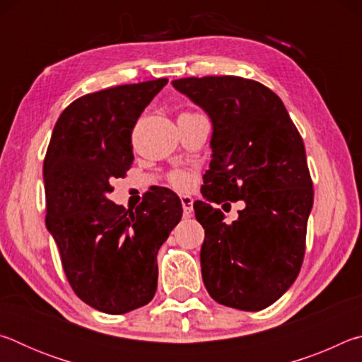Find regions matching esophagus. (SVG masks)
<instances>
[{"mask_svg":"<svg viewBox=\"0 0 362 362\" xmlns=\"http://www.w3.org/2000/svg\"><path fill=\"white\" fill-rule=\"evenodd\" d=\"M180 203L183 207V216L185 217H192L193 216V198L188 194H182L180 196Z\"/></svg>","mask_w":362,"mask_h":362,"instance_id":"34e87169","label":"esophagus"}]
</instances>
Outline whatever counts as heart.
Masks as SVG:
<instances>
[{
    "instance_id": "heart-1",
    "label": "heart",
    "mask_w": 362,
    "mask_h": 362,
    "mask_svg": "<svg viewBox=\"0 0 362 362\" xmlns=\"http://www.w3.org/2000/svg\"><path fill=\"white\" fill-rule=\"evenodd\" d=\"M173 183L180 189H185L189 187V183H192V180H189V177L185 174V173H175L173 175Z\"/></svg>"
}]
</instances>
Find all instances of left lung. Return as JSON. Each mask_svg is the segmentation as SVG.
Segmentation results:
<instances>
[{"instance_id":"1","label":"left lung","mask_w":362,"mask_h":362,"mask_svg":"<svg viewBox=\"0 0 362 362\" xmlns=\"http://www.w3.org/2000/svg\"><path fill=\"white\" fill-rule=\"evenodd\" d=\"M173 86L212 122L204 201L193 204L206 233L201 247L206 289L231 308H267L293 284L305 255L313 183L303 140L283 100L252 79L182 78ZM223 200L247 204L230 226L211 207Z\"/></svg>"}]
</instances>
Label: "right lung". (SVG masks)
Masks as SVG:
<instances>
[{
    "instance_id": "1",
    "label": "right lung",
    "mask_w": 362,
    "mask_h": 362,
    "mask_svg": "<svg viewBox=\"0 0 362 362\" xmlns=\"http://www.w3.org/2000/svg\"><path fill=\"white\" fill-rule=\"evenodd\" d=\"M166 84L159 78L79 97L59 116L46 151V228L71 289L108 315L153 298L158 250L182 218L170 189L148 194L136 211L107 198L110 182L124 177L134 161L131 134L139 116Z\"/></svg>"
}]
</instances>
